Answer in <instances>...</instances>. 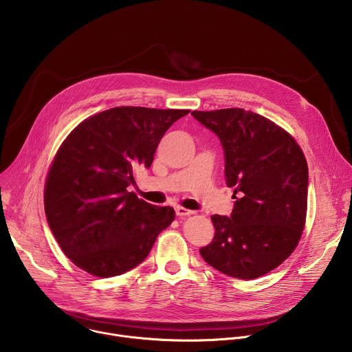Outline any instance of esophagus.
Masks as SVG:
<instances>
[{
    "mask_svg": "<svg viewBox=\"0 0 352 352\" xmlns=\"http://www.w3.org/2000/svg\"><path fill=\"white\" fill-rule=\"evenodd\" d=\"M175 214H177L178 217H188V216L193 214V212H192V210H188V209H185V208L178 206V208H175Z\"/></svg>",
    "mask_w": 352,
    "mask_h": 352,
    "instance_id": "34e87169",
    "label": "esophagus"
}]
</instances>
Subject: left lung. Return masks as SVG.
Returning a JSON list of instances; mask_svg holds the SVG:
<instances>
[{
	"label": "left lung",
	"instance_id": "obj_1",
	"mask_svg": "<svg viewBox=\"0 0 352 352\" xmlns=\"http://www.w3.org/2000/svg\"><path fill=\"white\" fill-rule=\"evenodd\" d=\"M223 146L226 182L234 188L230 217L212 216L216 228L200 255L216 270L241 280L281 265L302 235L308 202V164L295 139L270 120L223 109L192 111Z\"/></svg>",
	"mask_w": 352,
	"mask_h": 352
}]
</instances>
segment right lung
Listing matches in <instances>:
<instances>
[{
    "label": "right lung",
    "mask_w": 352,
    "mask_h": 352,
    "mask_svg": "<svg viewBox=\"0 0 352 352\" xmlns=\"http://www.w3.org/2000/svg\"><path fill=\"white\" fill-rule=\"evenodd\" d=\"M189 110L116 107L80 122L50 167L44 210L63 252L97 277L120 276L148 255L174 220L128 186L148 168L167 129Z\"/></svg>",
    "instance_id": "right-lung-1"
}]
</instances>
